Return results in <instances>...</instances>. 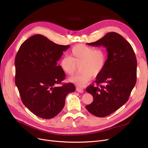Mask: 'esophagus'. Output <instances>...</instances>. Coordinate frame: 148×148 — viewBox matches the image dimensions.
Here are the masks:
<instances>
[{
  "mask_svg": "<svg viewBox=\"0 0 148 148\" xmlns=\"http://www.w3.org/2000/svg\"><path fill=\"white\" fill-rule=\"evenodd\" d=\"M76 90H77V91L80 92V93H83V89H81V88H80L77 87V88H76Z\"/></svg>",
  "mask_w": 148,
  "mask_h": 148,
  "instance_id": "obj_1",
  "label": "esophagus"
}]
</instances>
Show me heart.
Returning a JSON list of instances; mask_svg holds the SVG:
<instances>
[{"label":"heart","mask_w":148,"mask_h":148,"mask_svg":"<svg viewBox=\"0 0 148 148\" xmlns=\"http://www.w3.org/2000/svg\"><path fill=\"white\" fill-rule=\"evenodd\" d=\"M107 53L104 49L96 48L83 44L77 45L70 53V56L63 57L60 66L65 74L72 75L80 65L81 72L69 79V81L82 87L88 83L93 76L99 75L105 68Z\"/></svg>","instance_id":"1"}]
</instances>
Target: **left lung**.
I'll return each mask as SVG.
<instances>
[{
    "instance_id": "8db88e82",
    "label": "left lung",
    "mask_w": 148,
    "mask_h": 148,
    "mask_svg": "<svg viewBox=\"0 0 148 148\" xmlns=\"http://www.w3.org/2000/svg\"><path fill=\"white\" fill-rule=\"evenodd\" d=\"M88 45L103 46L108 59L103 71L96 77L95 86L86 90L93 101L86 106L92 115L104 117L117 111L130 97L137 80V59L130 43L115 32L107 33L99 40Z\"/></svg>"
}]
</instances>
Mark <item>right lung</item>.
<instances>
[{
    "mask_svg": "<svg viewBox=\"0 0 148 148\" xmlns=\"http://www.w3.org/2000/svg\"><path fill=\"white\" fill-rule=\"evenodd\" d=\"M69 47L36 34L25 40L16 54V85L24 105L40 118L56 116L68 94L75 91L71 83L57 86L66 76L57 62Z\"/></svg>",
    "mask_w": 148,
    "mask_h": 148,
    "instance_id": "obj_1",
    "label": "right lung"
}]
</instances>
